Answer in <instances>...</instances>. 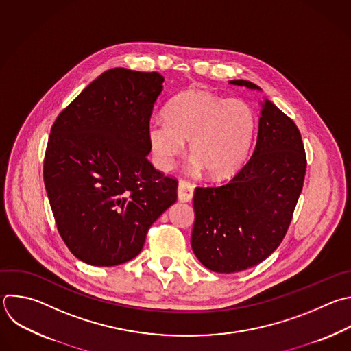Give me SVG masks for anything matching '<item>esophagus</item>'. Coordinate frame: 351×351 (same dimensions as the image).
<instances>
[{
    "instance_id": "34e87169",
    "label": "esophagus",
    "mask_w": 351,
    "mask_h": 351,
    "mask_svg": "<svg viewBox=\"0 0 351 351\" xmlns=\"http://www.w3.org/2000/svg\"><path fill=\"white\" fill-rule=\"evenodd\" d=\"M194 195V189L193 184H190L186 180H180L178 184V198L182 202H190Z\"/></svg>"
}]
</instances>
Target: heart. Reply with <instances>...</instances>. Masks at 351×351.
<instances>
[{
    "instance_id": "heart-1",
    "label": "heart",
    "mask_w": 351,
    "mask_h": 351,
    "mask_svg": "<svg viewBox=\"0 0 351 351\" xmlns=\"http://www.w3.org/2000/svg\"><path fill=\"white\" fill-rule=\"evenodd\" d=\"M164 119L153 120L147 128L156 165L169 169L189 142L191 168L204 169L215 180L243 167L256 130L255 111L245 100L201 89H187L172 97Z\"/></svg>"
}]
</instances>
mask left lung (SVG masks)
I'll use <instances>...</instances> for the list:
<instances>
[{"mask_svg":"<svg viewBox=\"0 0 351 351\" xmlns=\"http://www.w3.org/2000/svg\"><path fill=\"white\" fill-rule=\"evenodd\" d=\"M232 85L261 90L245 80ZM306 153L295 123L265 99L252 157L227 184L197 187L191 248L215 273H239L269 258L281 244L299 199Z\"/></svg>","mask_w":351,"mask_h":351,"instance_id":"1","label":"left lung"}]
</instances>
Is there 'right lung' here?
<instances>
[{
	"mask_svg": "<svg viewBox=\"0 0 351 351\" xmlns=\"http://www.w3.org/2000/svg\"><path fill=\"white\" fill-rule=\"evenodd\" d=\"M160 73L117 67L92 81L52 125L44 183L59 234L92 266L138 256L150 226L178 199L175 179L147 160Z\"/></svg>",
	"mask_w": 351,
	"mask_h": 351,
	"instance_id": "obj_1",
	"label": "right lung"
}]
</instances>
